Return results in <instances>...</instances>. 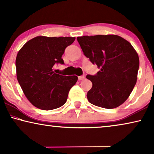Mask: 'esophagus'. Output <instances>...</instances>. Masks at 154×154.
<instances>
[{
	"instance_id": "esophagus-1",
	"label": "esophagus",
	"mask_w": 154,
	"mask_h": 154,
	"mask_svg": "<svg viewBox=\"0 0 154 154\" xmlns=\"http://www.w3.org/2000/svg\"><path fill=\"white\" fill-rule=\"evenodd\" d=\"M84 79H85V76H84V75H81V76H79V81H83Z\"/></svg>"
}]
</instances>
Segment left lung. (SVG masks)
<instances>
[{
	"mask_svg": "<svg viewBox=\"0 0 154 154\" xmlns=\"http://www.w3.org/2000/svg\"><path fill=\"white\" fill-rule=\"evenodd\" d=\"M83 54L100 71L88 75L92 87L87 97L91 104L114 109L123 104L135 85L140 66L137 52L128 41L117 35L77 37Z\"/></svg>",
	"mask_w": 154,
	"mask_h": 154,
	"instance_id": "1",
	"label": "left lung"
}]
</instances>
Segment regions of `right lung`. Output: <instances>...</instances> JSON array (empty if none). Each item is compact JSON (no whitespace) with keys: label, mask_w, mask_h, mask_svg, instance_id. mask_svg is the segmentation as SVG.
<instances>
[{"label":"right lung","mask_w":154,"mask_h":154,"mask_svg":"<svg viewBox=\"0 0 154 154\" xmlns=\"http://www.w3.org/2000/svg\"><path fill=\"white\" fill-rule=\"evenodd\" d=\"M75 37L40 35L27 41L16 57L17 79L28 100L42 110H52L66 102L69 90L78 81L76 75L54 73L55 64H64V50Z\"/></svg>","instance_id":"right-lung-1"}]
</instances>
